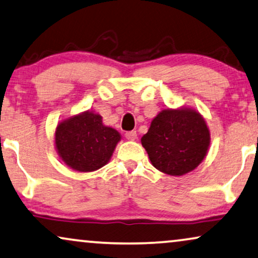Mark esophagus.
I'll return each mask as SVG.
<instances>
[{"label":"esophagus","instance_id":"1","mask_svg":"<svg viewBox=\"0 0 258 258\" xmlns=\"http://www.w3.org/2000/svg\"><path fill=\"white\" fill-rule=\"evenodd\" d=\"M125 139L129 140V141H134L137 139V133L134 132V130H132V132H126L125 133Z\"/></svg>","mask_w":258,"mask_h":258}]
</instances>
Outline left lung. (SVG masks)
Returning <instances> with one entry per match:
<instances>
[{"mask_svg":"<svg viewBox=\"0 0 258 258\" xmlns=\"http://www.w3.org/2000/svg\"><path fill=\"white\" fill-rule=\"evenodd\" d=\"M141 142L155 168L164 174L181 176L203 161L210 134L199 112L168 109L153 119Z\"/></svg>","mask_w":258,"mask_h":258,"instance_id":"left-lung-1","label":"left lung"}]
</instances>
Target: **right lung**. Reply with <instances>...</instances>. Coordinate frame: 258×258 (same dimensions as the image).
<instances>
[{
	"instance_id": "1",
	"label": "right lung",
	"mask_w": 258,
	"mask_h": 258,
	"mask_svg": "<svg viewBox=\"0 0 258 258\" xmlns=\"http://www.w3.org/2000/svg\"><path fill=\"white\" fill-rule=\"evenodd\" d=\"M119 140L117 130L103 125L101 116L89 111L61 122L55 133L59 156L74 170L82 172L107 164Z\"/></svg>"
}]
</instances>
